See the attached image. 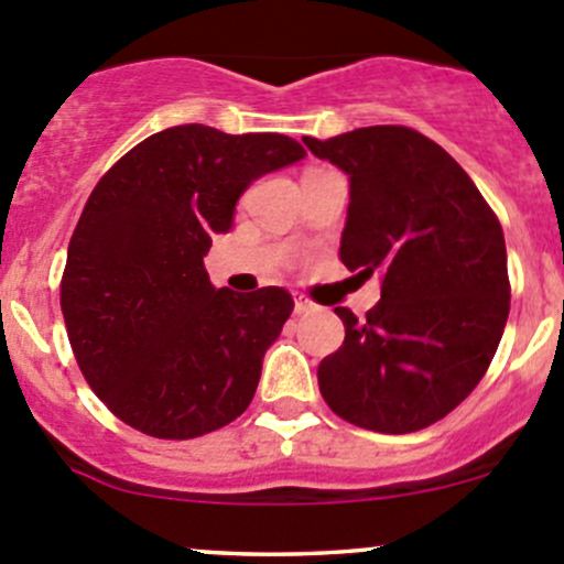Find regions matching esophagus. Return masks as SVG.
<instances>
[{
    "mask_svg": "<svg viewBox=\"0 0 564 564\" xmlns=\"http://www.w3.org/2000/svg\"><path fill=\"white\" fill-rule=\"evenodd\" d=\"M316 305L311 303L308 297H303V294H294V314H311Z\"/></svg>",
    "mask_w": 564,
    "mask_h": 564,
    "instance_id": "34e87169",
    "label": "esophagus"
}]
</instances>
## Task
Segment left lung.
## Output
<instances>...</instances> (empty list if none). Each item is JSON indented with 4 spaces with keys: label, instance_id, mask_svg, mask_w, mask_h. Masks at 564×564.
I'll list each match as a JSON object with an SVG mask.
<instances>
[{
    "label": "left lung",
    "instance_id": "obj_1",
    "mask_svg": "<svg viewBox=\"0 0 564 564\" xmlns=\"http://www.w3.org/2000/svg\"><path fill=\"white\" fill-rule=\"evenodd\" d=\"M303 141L349 174L340 261L382 278L366 318L335 308L346 338L318 362V390L360 429H429L477 388L502 340V226L469 174L417 130L373 124Z\"/></svg>",
    "mask_w": 564,
    "mask_h": 564
}]
</instances>
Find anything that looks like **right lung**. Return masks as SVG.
<instances>
[{"instance_id": "1", "label": "right lung", "mask_w": 564, "mask_h": 564, "mask_svg": "<svg viewBox=\"0 0 564 564\" xmlns=\"http://www.w3.org/2000/svg\"><path fill=\"white\" fill-rule=\"evenodd\" d=\"M281 133L176 124L100 176L67 246L62 316L89 388L122 423L193 440L240 417L294 300L215 289L204 256L259 176L303 161Z\"/></svg>"}]
</instances>
